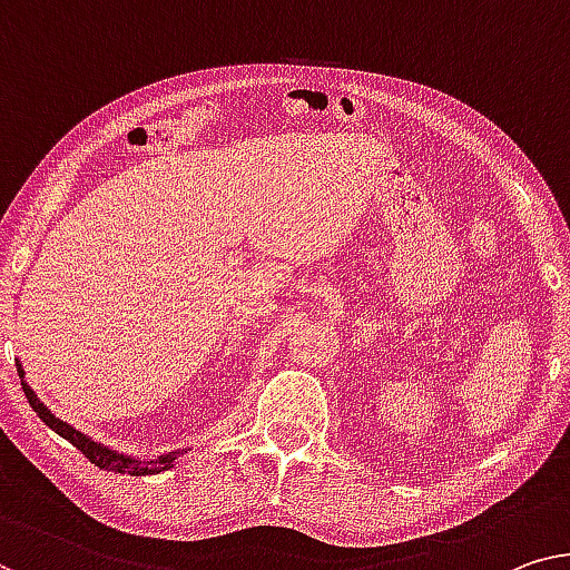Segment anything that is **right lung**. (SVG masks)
I'll return each mask as SVG.
<instances>
[{
    "label": "right lung",
    "mask_w": 570,
    "mask_h": 570,
    "mask_svg": "<svg viewBox=\"0 0 570 570\" xmlns=\"http://www.w3.org/2000/svg\"><path fill=\"white\" fill-rule=\"evenodd\" d=\"M17 373H20L22 392H24V396H28V402H30V406H32V412H36L38 417H40L42 422H46L50 430L58 432V435H61L63 440H68V443H71L73 448H79L81 453L87 455L91 463L99 465V469L112 471V473L153 475V473H160V471L174 469L176 458L186 453V450H181V453H166V455H158V458H142V461H140V458L122 455V453H117V450H112V448H107V445H101V443H95V440H91L89 435H83V432H79L76 428H71V424H68V422L58 420L56 414L50 412L46 404L40 402L38 394L32 392V389H30L28 384H24V368H22V363H20V361H17Z\"/></svg>",
    "instance_id": "add662e5"
}]
</instances>
